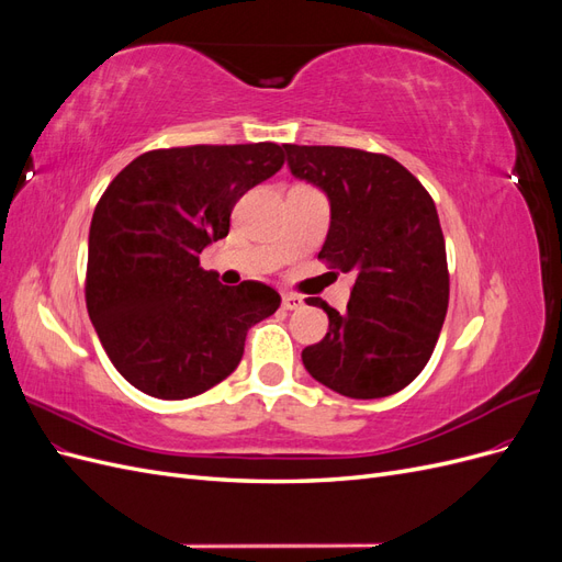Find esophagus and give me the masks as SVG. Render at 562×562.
<instances>
[{
  "label": "esophagus",
  "mask_w": 562,
  "mask_h": 562,
  "mask_svg": "<svg viewBox=\"0 0 562 562\" xmlns=\"http://www.w3.org/2000/svg\"><path fill=\"white\" fill-rule=\"evenodd\" d=\"M283 310H288V312H295V310H302L304 307V300L300 297V295H293V293H285L283 295Z\"/></svg>",
  "instance_id": "1"
}]
</instances>
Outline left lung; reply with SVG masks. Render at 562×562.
Here are the masks:
<instances>
[{"instance_id":"left-lung-1","label":"left lung","mask_w":562,"mask_h":562,"mask_svg":"<svg viewBox=\"0 0 562 562\" xmlns=\"http://www.w3.org/2000/svg\"><path fill=\"white\" fill-rule=\"evenodd\" d=\"M288 168L330 201L318 258L356 277L347 312L328 314V333L302 351L310 375L349 398H384L429 363L443 328L450 277L436 203L386 155L351 147L283 145Z\"/></svg>"}]
</instances>
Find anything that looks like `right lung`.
Segmentation results:
<instances>
[{"mask_svg":"<svg viewBox=\"0 0 562 562\" xmlns=\"http://www.w3.org/2000/svg\"><path fill=\"white\" fill-rule=\"evenodd\" d=\"M281 166L277 143L155 149L100 196L87 310L110 361L143 394L182 401L223 382L248 328L279 310L274 288L223 285L199 252L225 239L234 203Z\"/></svg>","mask_w":562,"mask_h":562,"instance_id":"right-lung-1","label":"right lung"}]
</instances>
